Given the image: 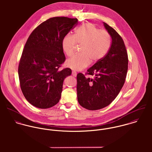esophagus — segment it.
<instances>
[{
  "instance_id": "1",
  "label": "esophagus",
  "mask_w": 152,
  "mask_h": 152,
  "mask_svg": "<svg viewBox=\"0 0 152 152\" xmlns=\"http://www.w3.org/2000/svg\"><path fill=\"white\" fill-rule=\"evenodd\" d=\"M77 72L76 71H72V76H74V77H77Z\"/></svg>"
}]
</instances>
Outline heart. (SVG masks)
Segmentation results:
<instances>
[{"label":"heart","instance_id":"heart-1","mask_svg":"<svg viewBox=\"0 0 152 152\" xmlns=\"http://www.w3.org/2000/svg\"><path fill=\"white\" fill-rule=\"evenodd\" d=\"M110 37L105 30H100L91 23H86L77 28L74 35L67 34L62 40V48L65 54L70 57L76 44L81 45V53L68 60L66 66L74 70H82L90 64L102 60L110 47Z\"/></svg>","mask_w":152,"mask_h":152}]
</instances>
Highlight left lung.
Segmentation results:
<instances>
[{
  "label": "left lung",
  "mask_w": 152,
  "mask_h": 152,
  "mask_svg": "<svg viewBox=\"0 0 152 152\" xmlns=\"http://www.w3.org/2000/svg\"><path fill=\"white\" fill-rule=\"evenodd\" d=\"M111 39L107 55L87 70L94 78L77 74V98L84 108L94 110L109 105L118 96L125 81L128 57L123 39L108 24L103 22Z\"/></svg>",
  "instance_id": "1"
}]
</instances>
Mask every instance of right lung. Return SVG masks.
Returning <instances> with one entry per match:
<instances>
[{
	"instance_id": "1",
	"label": "right lung",
	"mask_w": 152,
	"mask_h": 152,
	"mask_svg": "<svg viewBox=\"0 0 152 152\" xmlns=\"http://www.w3.org/2000/svg\"><path fill=\"white\" fill-rule=\"evenodd\" d=\"M77 23V18H52L37 26L28 38L18 74L22 92L32 105L49 108L59 102L64 80L72 72L68 68L58 70L65 60L62 40Z\"/></svg>"
}]
</instances>
